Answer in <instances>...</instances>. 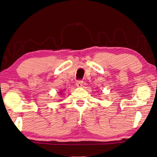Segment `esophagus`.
<instances>
[{"mask_svg": "<svg viewBox=\"0 0 157 157\" xmlns=\"http://www.w3.org/2000/svg\"><path fill=\"white\" fill-rule=\"evenodd\" d=\"M83 82L82 81H77L76 82V86L77 87H82Z\"/></svg>", "mask_w": 157, "mask_h": 157, "instance_id": "34e87169", "label": "esophagus"}]
</instances>
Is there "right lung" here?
Masks as SVG:
<instances>
[{
  "label": "right lung",
  "instance_id": "obj_1",
  "mask_svg": "<svg viewBox=\"0 0 157 157\" xmlns=\"http://www.w3.org/2000/svg\"><path fill=\"white\" fill-rule=\"evenodd\" d=\"M62 91H60V92H59V94H62Z\"/></svg>",
  "mask_w": 157,
  "mask_h": 157
}]
</instances>
